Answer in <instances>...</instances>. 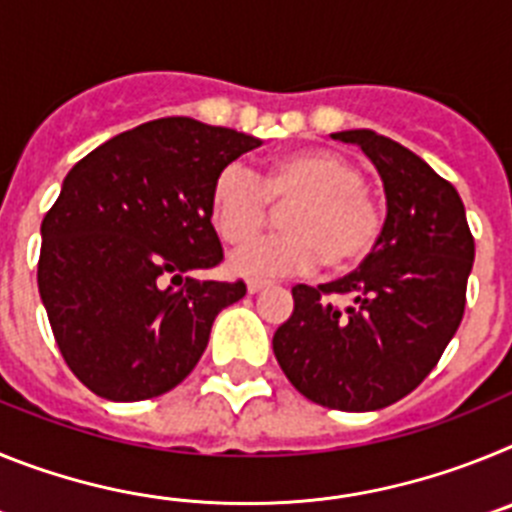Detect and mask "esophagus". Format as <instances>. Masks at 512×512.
Returning a JSON list of instances; mask_svg holds the SVG:
<instances>
[{
  "label": "esophagus",
  "mask_w": 512,
  "mask_h": 512,
  "mask_svg": "<svg viewBox=\"0 0 512 512\" xmlns=\"http://www.w3.org/2000/svg\"><path fill=\"white\" fill-rule=\"evenodd\" d=\"M266 287H269V282H264V279H251V282H248V292H251V295H259L261 289Z\"/></svg>",
  "instance_id": "esophagus-1"
}]
</instances>
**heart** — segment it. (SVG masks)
<instances>
[{"label":"heart","mask_w":512,"mask_h":512,"mask_svg":"<svg viewBox=\"0 0 512 512\" xmlns=\"http://www.w3.org/2000/svg\"><path fill=\"white\" fill-rule=\"evenodd\" d=\"M287 206L285 230L233 253L243 277L307 274L323 261L341 271L374 253L384 233L382 202L366 189V174L333 151H297L261 174L230 164L210 189V217L228 246H242L265 227L270 207Z\"/></svg>","instance_id":"1"}]
</instances>
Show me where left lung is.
Returning <instances> with one entry per match:
<instances>
[{
    "instance_id": "8db88e82",
    "label": "left lung",
    "mask_w": 512,
    "mask_h": 512,
    "mask_svg": "<svg viewBox=\"0 0 512 512\" xmlns=\"http://www.w3.org/2000/svg\"><path fill=\"white\" fill-rule=\"evenodd\" d=\"M333 138L361 146L382 176V241L343 279L292 287L274 356L307 400L364 413L410 395L438 364L464 318L474 238L459 192L423 158L374 130Z\"/></svg>"
}]
</instances>
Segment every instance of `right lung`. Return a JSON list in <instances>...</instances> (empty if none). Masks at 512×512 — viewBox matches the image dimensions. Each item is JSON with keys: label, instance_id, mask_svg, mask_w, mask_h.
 Segmentation results:
<instances>
[{"label": "right lung", "instance_id": "add662e5", "mask_svg": "<svg viewBox=\"0 0 512 512\" xmlns=\"http://www.w3.org/2000/svg\"><path fill=\"white\" fill-rule=\"evenodd\" d=\"M259 146L238 130L161 117L66 174L40 225L38 289L63 361L94 395L138 402L174 390L205 354L217 312L246 295L243 279L184 274L223 261L212 182Z\"/></svg>", "mask_w": 512, "mask_h": 512}]
</instances>
